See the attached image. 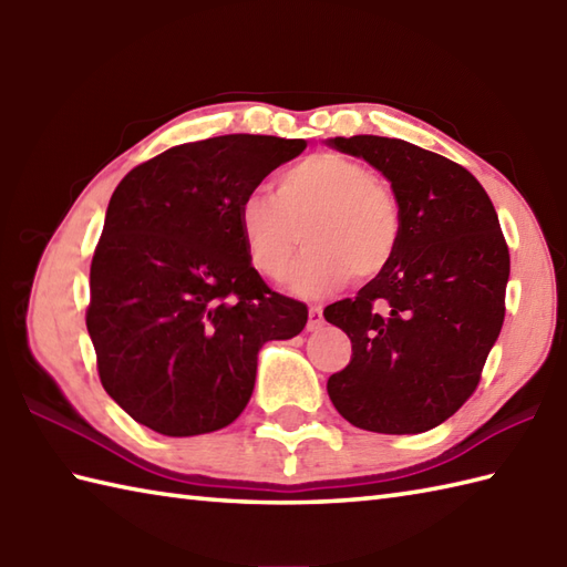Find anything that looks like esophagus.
<instances>
[{
  "label": "esophagus",
  "mask_w": 567,
  "mask_h": 567,
  "mask_svg": "<svg viewBox=\"0 0 567 567\" xmlns=\"http://www.w3.org/2000/svg\"><path fill=\"white\" fill-rule=\"evenodd\" d=\"M321 327H323V311H321V307H309L307 331H319Z\"/></svg>",
  "instance_id": "obj_1"
}]
</instances>
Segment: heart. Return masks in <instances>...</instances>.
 I'll list each match as a JSON object with an SVG mask.
<instances>
[{
	"label": "heart",
	"mask_w": 567,
	"mask_h": 567,
	"mask_svg": "<svg viewBox=\"0 0 567 567\" xmlns=\"http://www.w3.org/2000/svg\"><path fill=\"white\" fill-rule=\"evenodd\" d=\"M238 236L258 272L285 280L302 228L309 252L292 275V292L329 295L355 272L370 277L394 256L400 207L365 163L341 153H315L275 179V195L250 192L236 212Z\"/></svg>",
	"instance_id": "b5f03b06"
}]
</instances>
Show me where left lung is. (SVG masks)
I'll return each instance as SVG.
<instances>
[{
    "label": "left lung",
    "instance_id": "left-lung-1",
    "mask_svg": "<svg viewBox=\"0 0 567 567\" xmlns=\"http://www.w3.org/2000/svg\"><path fill=\"white\" fill-rule=\"evenodd\" d=\"M380 171L400 207L390 262L353 299L323 309L353 355L329 378L339 414L375 433L443 424L475 392L504 321L509 250L465 167L400 138H329Z\"/></svg>",
    "mask_w": 567,
    "mask_h": 567
}]
</instances>
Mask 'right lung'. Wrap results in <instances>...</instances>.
I'll return each mask as SVG.
<instances>
[{"instance_id":"obj_1","label":"right lung","mask_w":567,"mask_h":567,"mask_svg":"<svg viewBox=\"0 0 567 567\" xmlns=\"http://www.w3.org/2000/svg\"><path fill=\"white\" fill-rule=\"evenodd\" d=\"M305 138L228 134L134 167L110 199L90 268L87 331L106 394L163 436L231 424L265 341L292 339L307 307L272 292L238 236V204Z\"/></svg>"}]
</instances>
